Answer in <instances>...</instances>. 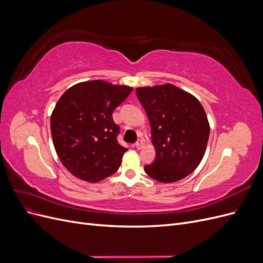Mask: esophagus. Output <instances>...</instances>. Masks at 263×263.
Masks as SVG:
<instances>
[{
  "label": "esophagus",
  "instance_id": "esophagus-1",
  "mask_svg": "<svg viewBox=\"0 0 263 263\" xmlns=\"http://www.w3.org/2000/svg\"><path fill=\"white\" fill-rule=\"evenodd\" d=\"M135 146H136L137 149H142V148H144V146H145V145H144V140H142V139H138L136 144H135Z\"/></svg>",
  "mask_w": 263,
  "mask_h": 263
}]
</instances>
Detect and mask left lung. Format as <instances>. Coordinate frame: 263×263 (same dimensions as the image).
Returning <instances> with one entry per match:
<instances>
[{
  "instance_id": "obj_1",
  "label": "left lung",
  "mask_w": 263,
  "mask_h": 263,
  "mask_svg": "<svg viewBox=\"0 0 263 263\" xmlns=\"http://www.w3.org/2000/svg\"><path fill=\"white\" fill-rule=\"evenodd\" d=\"M136 94L149 118L156 150L146 173L162 183L184 179L200 164L208 146L210 123L202 104L170 83L137 87Z\"/></svg>"
}]
</instances>
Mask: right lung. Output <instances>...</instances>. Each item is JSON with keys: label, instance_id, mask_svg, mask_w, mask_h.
<instances>
[{"label": "right lung", "instance_id": "obj_1", "mask_svg": "<svg viewBox=\"0 0 263 263\" xmlns=\"http://www.w3.org/2000/svg\"><path fill=\"white\" fill-rule=\"evenodd\" d=\"M133 87L103 80L74 84L61 95L50 117L53 146L78 179L99 182L117 171L127 151L117 141L114 109Z\"/></svg>", "mask_w": 263, "mask_h": 263}]
</instances>
